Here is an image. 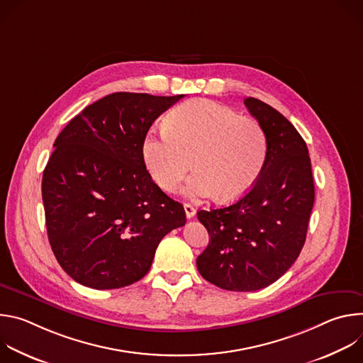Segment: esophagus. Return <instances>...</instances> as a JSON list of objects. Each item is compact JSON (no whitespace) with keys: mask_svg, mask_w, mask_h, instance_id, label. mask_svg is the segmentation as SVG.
<instances>
[{"mask_svg":"<svg viewBox=\"0 0 363 363\" xmlns=\"http://www.w3.org/2000/svg\"><path fill=\"white\" fill-rule=\"evenodd\" d=\"M184 210H185V216L186 218H192L195 216V208L191 205V203H184Z\"/></svg>","mask_w":363,"mask_h":363,"instance_id":"1","label":"esophagus"}]
</instances>
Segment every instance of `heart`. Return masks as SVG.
I'll use <instances>...</instances> for the list:
<instances>
[{"mask_svg":"<svg viewBox=\"0 0 363 363\" xmlns=\"http://www.w3.org/2000/svg\"><path fill=\"white\" fill-rule=\"evenodd\" d=\"M142 155L152 179L164 191H175L192 162L195 172L184 188L185 195L218 194L221 201H231L260 177L267 138L257 121L238 116L220 103L196 99L175 108L167 128L147 132Z\"/></svg>","mask_w":363,"mask_h":363,"instance_id":"heart-1","label":"heart"}]
</instances>
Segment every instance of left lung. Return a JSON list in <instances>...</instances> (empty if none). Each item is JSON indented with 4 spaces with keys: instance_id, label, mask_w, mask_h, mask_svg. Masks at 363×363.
I'll use <instances>...</instances> for the list:
<instances>
[{
    "instance_id": "left-lung-1",
    "label": "left lung",
    "mask_w": 363,
    "mask_h": 363,
    "mask_svg": "<svg viewBox=\"0 0 363 363\" xmlns=\"http://www.w3.org/2000/svg\"><path fill=\"white\" fill-rule=\"evenodd\" d=\"M244 105L267 138L260 177L237 202L196 213L210 242L196 258L199 274L217 287L255 291L279 280L296 262L315 203V184L306 142L267 103Z\"/></svg>"
}]
</instances>
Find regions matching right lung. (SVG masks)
I'll use <instances>...</instances> for the list:
<instances>
[{
    "label": "right lung",
    "instance_id": "right-lung-1",
    "mask_svg": "<svg viewBox=\"0 0 363 363\" xmlns=\"http://www.w3.org/2000/svg\"><path fill=\"white\" fill-rule=\"evenodd\" d=\"M182 97L112 93L57 136L41 182L45 225L77 283L111 290L140 280L161 240L185 225L182 203L152 181L142 155L152 123Z\"/></svg>",
    "mask_w": 363,
    "mask_h": 363
}]
</instances>
